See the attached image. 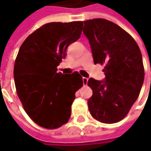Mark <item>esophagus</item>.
<instances>
[{
  "mask_svg": "<svg viewBox=\"0 0 151 151\" xmlns=\"http://www.w3.org/2000/svg\"><path fill=\"white\" fill-rule=\"evenodd\" d=\"M82 81H83V85L86 86V85L87 84V82H88V78H86V77H83V78H82Z\"/></svg>",
  "mask_w": 151,
  "mask_h": 151,
  "instance_id": "34e87169",
  "label": "esophagus"
}]
</instances>
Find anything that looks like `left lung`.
Wrapping results in <instances>:
<instances>
[{
    "mask_svg": "<svg viewBox=\"0 0 151 151\" xmlns=\"http://www.w3.org/2000/svg\"><path fill=\"white\" fill-rule=\"evenodd\" d=\"M94 64L105 65V79L90 78L92 96L87 101L91 115L104 124L124 119L142 87L145 70L140 50L128 32L113 22L96 18L85 21Z\"/></svg>",
    "mask_w": 151,
    "mask_h": 151,
    "instance_id": "1",
    "label": "left lung"
}]
</instances>
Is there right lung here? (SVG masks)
Listing matches in <instances>:
<instances>
[{
    "mask_svg": "<svg viewBox=\"0 0 151 151\" xmlns=\"http://www.w3.org/2000/svg\"><path fill=\"white\" fill-rule=\"evenodd\" d=\"M82 27L83 22L44 24L25 39L18 51L14 65L17 93L30 119L43 128L54 129L66 124L76 91L83 86L77 71H57Z\"/></svg>",
    "mask_w": 151,
    "mask_h": 151,
    "instance_id": "add662e5",
    "label": "right lung"
}]
</instances>
